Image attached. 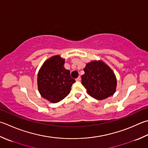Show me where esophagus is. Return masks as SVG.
<instances>
[{
    "label": "esophagus",
    "instance_id": "1",
    "mask_svg": "<svg viewBox=\"0 0 148 148\" xmlns=\"http://www.w3.org/2000/svg\"><path fill=\"white\" fill-rule=\"evenodd\" d=\"M80 80H81V77H80L79 76L78 77H77L76 79V82H79Z\"/></svg>",
    "mask_w": 148,
    "mask_h": 148
}]
</instances>
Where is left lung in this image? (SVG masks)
<instances>
[{"label": "left lung", "instance_id": "left-lung-1", "mask_svg": "<svg viewBox=\"0 0 148 148\" xmlns=\"http://www.w3.org/2000/svg\"><path fill=\"white\" fill-rule=\"evenodd\" d=\"M82 75V84L91 97L103 100L116 91L117 78L111 68L102 60H93L86 63Z\"/></svg>", "mask_w": 148, "mask_h": 148}]
</instances>
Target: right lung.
Returning a JSON list of instances; mask_svg holds the SVG:
<instances>
[{
	"label": "right lung",
	"mask_w": 148,
	"mask_h": 148,
	"mask_svg": "<svg viewBox=\"0 0 148 148\" xmlns=\"http://www.w3.org/2000/svg\"><path fill=\"white\" fill-rule=\"evenodd\" d=\"M64 64L65 59L55 55L45 61L38 73V89L42 97L50 103L60 102L67 96L75 82Z\"/></svg>",
	"instance_id": "right-lung-1"
}]
</instances>
